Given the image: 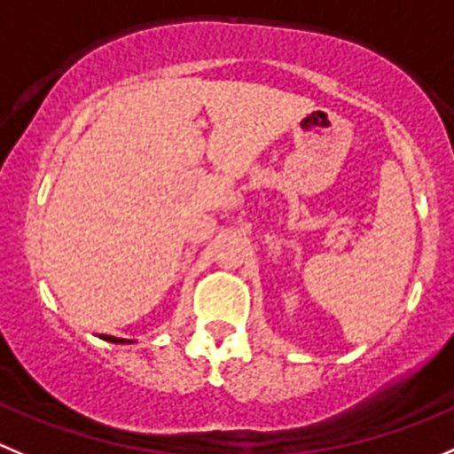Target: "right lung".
<instances>
[{
  "instance_id": "right-lung-1",
  "label": "right lung",
  "mask_w": 454,
  "mask_h": 454,
  "mask_svg": "<svg viewBox=\"0 0 454 454\" xmlns=\"http://www.w3.org/2000/svg\"><path fill=\"white\" fill-rule=\"evenodd\" d=\"M102 339L109 340V343H133L131 339H118V336H106V334H102Z\"/></svg>"
}]
</instances>
